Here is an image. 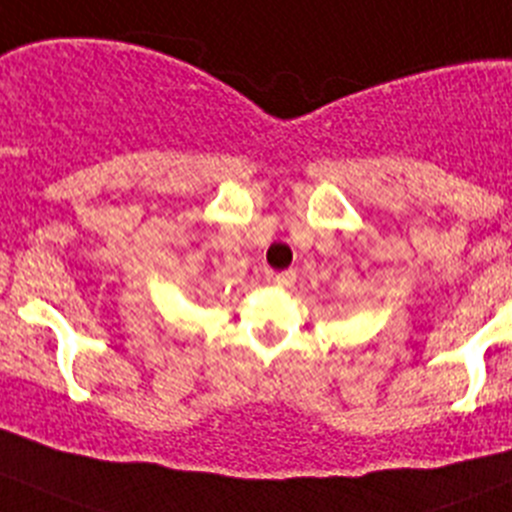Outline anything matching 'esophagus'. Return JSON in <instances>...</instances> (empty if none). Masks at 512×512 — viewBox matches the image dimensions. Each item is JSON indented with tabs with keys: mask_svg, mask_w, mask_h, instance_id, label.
Here are the masks:
<instances>
[{
	"mask_svg": "<svg viewBox=\"0 0 512 512\" xmlns=\"http://www.w3.org/2000/svg\"><path fill=\"white\" fill-rule=\"evenodd\" d=\"M271 279H274V284H279V286H291L296 281V271L294 269L281 271V274H274Z\"/></svg>",
	"mask_w": 512,
	"mask_h": 512,
	"instance_id": "1",
	"label": "esophagus"
}]
</instances>
